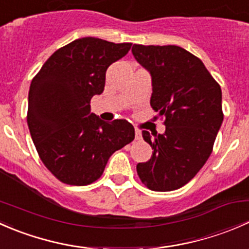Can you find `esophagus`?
<instances>
[{
	"label": "esophagus",
	"mask_w": 249,
	"mask_h": 249,
	"mask_svg": "<svg viewBox=\"0 0 249 249\" xmlns=\"http://www.w3.org/2000/svg\"><path fill=\"white\" fill-rule=\"evenodd\" d=\"M135 139H136L137 141L142 140V132H141L139 129H136V130H135Z\"/></svg>",
	"instance_id": "1"
}]
</instances>
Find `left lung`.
I'll return each mask as SVG.
<instances>
[{
	"instance_id": "8db88e82",
	"label": "left lung",
	"mask_w": 249,
	"mask_h": 249,
	"mask_svg": "<svg viewBox=\"0 0 249 249\" xmlns=\"http://www.w3.org/2000/svg\"><path fill=\"white\" fill-rule=\"evenodd\" d=\"M132 55L152 77L150 106L165 115L164 134L143 131L153 155L137 164L144 185L171 192L205 165L223 123L222 90L199 57L177 46L134 44Z\"/></svg>"
}]
</instances>
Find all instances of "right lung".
<instances>
[{
    "instance_id": "1",
    "label": "right lung",
    "mask_w": 249,
    "mask_h": 249,
    "mask_svg": "<svg viewBox=\"0 0 249 249\" xmlns=\"http://www.w3.org/2000/svg\"><path fill=\"white\" fill-rule=\"evenodd\" d=\"M131 43L95 37L57 49L32 79L27 125L39 158L57 179L87 185L101 177L115 150L135 139L124 119L104 122L90 112V100L104 92L106 71Z\"/></svg>"
}]
</instances>
